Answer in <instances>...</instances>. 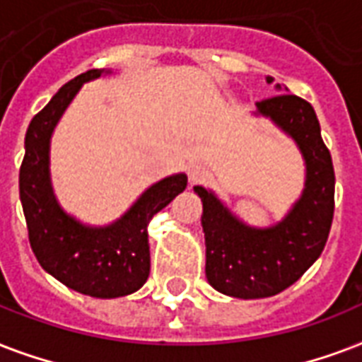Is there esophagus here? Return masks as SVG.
Masks as SVG:
<instances>
[{
  "label": "esophagus",
  "instance_id": "esophagus-1",
  "mask_svg": "<svg viewBox=\"0 0 362 362\" xmlns=\"http://www.w3.org/2000/svg\"><path fill=\"white\" fill-rule=\"evenodd\" d=\"M187 173H189V181L192 185L198 183L204 175H206V168L202 166V164H196V162H192V164H189V168H187Z\"/></svg>",
  "mask_w": 362,
  "mask_h": 362
}]
</instances>
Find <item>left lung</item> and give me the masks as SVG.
<instances>
[{"mask_svg":"<svg viewBox=\"0 0 362 362\" xmlns=\"http://www.w3.org/2000/svg\"><path fill=\"white\" fill-rule=\"evenodd\" d=\"M257 109L295 139L306 160V189L287 217L272 228H251L213 192L194 187L204 206L207 281L245 300L274 296L298 281L323 253L334 217V168L312 103L281 92L257 102Z\"/></svg>","mask_w":362,"mask_h":362,"instance_id":"left-lung-1","label":"left lung"}]
</instances>
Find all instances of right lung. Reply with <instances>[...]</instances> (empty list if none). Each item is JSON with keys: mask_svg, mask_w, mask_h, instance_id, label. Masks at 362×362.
Returning <instances> with one entry per match:
<instances>
[{"mask_svg": "<svg viewBox=\"0 0 362 362\" xmlns=\"http://www.w3.org/2000/svg\"><path fill=\"white\" fill-rule=\"evenodd\" d=\"M103 69H88L62 86L32 119L21 166V200L28 238L39 264L66 287L96 298L136 293L147 281L151 253L147 226L156 213L183 192L187 175L177 173L153 185L117 223L90 228L62 211L49 177V143L56 122L83 83Z\"/></svg>", "mask_w": 362, "mask_h": 362, "instance_id": "obj_1", "label": "right lung"}]
</instances>
